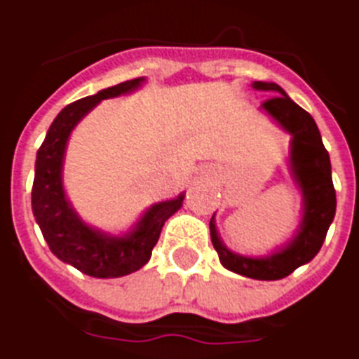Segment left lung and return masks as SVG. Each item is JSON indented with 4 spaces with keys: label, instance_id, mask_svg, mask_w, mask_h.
Here are the masks:
<instances>
[{
    "label": "left lung",
    "instance_id": "left-lung-1",
    "mask_svg": "<svg viewBox=\"0 0 359 359\" xmlns=\"http://www.w3.org/2000/svg\"><path fill=\"white\" fill-rule=\"evenodd\" d=\"M252 88L273 95L262 102L260 110L292 136L288 166L294 183L302 193V221L296 234L266 257H245L224 245L217 232L215 213L210 221V234L211 243L224 268L249 279L277 280L311 262L320 251L327 229L335 217L337 200L332 182L330 155L322 144L320 130L313 116L298 107L286 95V91L273 82H252Z\"/></svg>",
    "mask_w": 359,
    "mask_h": 359
}]
</instances>
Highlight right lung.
I'll return each mask as SVG.
<instances>
[{
	"mask_svg": "<svg viewBox=\"0 0 359 359\" xmlns=\"http://www.w3.org/2000/svg\"><path fill=\"white\" fill-rule=\"evenodd\" d=\"M144 76L101 90L95 95L67 104L50 125L37 151L32 210L50 251L61 262L71 264L82 273L97 279H116L129 275L151 258L163 224L183 205L185 193L176 198L149 205L125 234L114 236L82 221L67 198L63 187V159L69 136L86 114L104 99L127 95L144 84Z\"/></svg>",
	"mask_w": 359,
	"mask_h": 359,
	"instance_id": "1",
	"label": "right lung"
}]
</instances>
